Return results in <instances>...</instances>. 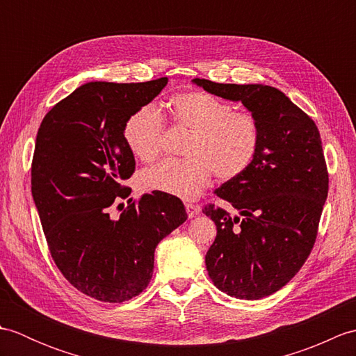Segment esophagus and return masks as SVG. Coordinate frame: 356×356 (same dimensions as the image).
<instances>
[{
    "label": "esophagus",
    "instance_id": "esophagus-1",
    "mask_svg": "<svg viewBox=\"0 0 356 356\" xmlns=\"http://www.w3.org/2000/svg\"><path fill=\"white\" fill-rule=\"evenodd\" d=\"M185 208H186V214H188V217H190V218L195 217V216L200 213V207L199 205H194V203H186Z\"/></svg>",
    "mask_w": 356,
    "mask_h": 356
}]
</instances>
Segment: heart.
Segmentation results:
<instances>
[{"instance_id":"obj_1","label":"heart","mask_w":356,"mask_h":356,"mask_svg":"<svg viewBox=\"0 0 356 356\" xmlns=\"http://www.w3.org/2000/svg\"><path fill=\"white\" fill-rule=\"evenodd\" d=\"M174 128L190 131L184 145L185 159H166L139 174L143 191H156L191 200L208 186L213 174L222 182L237 179L251 168L261 147V125L251 111L203 90H188L170 97ZM165 119L153 105L133 111L124 125L131 153L151 162L162 153Z\"/></svg>"}]
</instances>
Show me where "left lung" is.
I'll return each mask as SVG.
<instances>
[{
	"label": "left lung",
	"instance_id": "obj_1",
	"mask_svg": "<svg viewBox=\"0 0 356 356\" xmlns=\"http://www.w3.org/2000/svg\"><path fill=\"white\" fill-rule=\"evenodd\" d=\"M207 92L241 104L261 125L260 153L243 176L216 194L238 216L209 203L217 226L205 263L218 289L259 300L289 283L315 245L329 172L311 116L280 90L261 84H218L195 78Z\"/></svg>",
	"mask_w": 356,
	"mask_h": 356
}]
</instances>
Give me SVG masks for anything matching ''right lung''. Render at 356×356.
Here are the masks:
<instances>
[{
	"label": "right lung",
	"instance_id": "1",
	"mask_svg": "<svg viewBox=\"0 0 356 356\" xmlns=\"http://www.w3.org/2000/svg\"><path fill=\"white\" fill-rule=\"evenodd\" d=\"M166 82H88L59 101L36 134L32 195L50 255L67 282L104 303L145 289L157 243L188 218L180 199L162 193L110 213L136 168L124 125Z\"/></svg>",
	"mask_w": 356,
	"mask_h": 356
}]
</instances>
